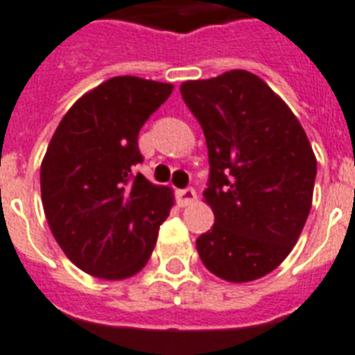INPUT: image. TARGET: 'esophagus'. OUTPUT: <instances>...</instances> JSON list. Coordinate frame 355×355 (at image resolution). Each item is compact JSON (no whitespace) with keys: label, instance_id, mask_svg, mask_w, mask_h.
<instances>
[{"label":"esophagus","instance_id":"1","mask_svg":"<svg viewBox=\"0 0 355 355\" xmlns=\"http://www.w3.org/2000/svg\"><path fill=\"white\" fill-rule=\"evenodd\" d=\"M177 199H178V205L180 206H189L191 202H195V200H197V193H195V189H191V188L178 189Z\"/></svg>","mask_w":355,"mask_h":355}]
</instances>
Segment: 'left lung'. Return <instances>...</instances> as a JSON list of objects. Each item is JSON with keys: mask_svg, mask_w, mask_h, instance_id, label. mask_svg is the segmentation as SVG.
<instances>
[{"mask_svg": "<svg viewBox=\"0 0 355 355\" xmlns=\"http://www.w3.org/2000/svg\"><path fill=\"white\" fill-rule=\"evenodd\" d=\"M180 94L210 158L202 195L216 223L197 252L223 280H258L287 258L306 225L317 175L311 144L291 108L250 71L186 80Z\"/></svg>", "mask_w": 355, "mask_h": 355, "instance_id": "obj_1", "label": "left lung"}]
</instances>
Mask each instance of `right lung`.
Returning <instances> with one entry per match:
<instances>
[{
  "mask_svg": "<svg viewBox=\"0 0 355 355\" xmlns=\"http://www.w3.org/2000/svg\"><path fill=\"white\" fill-rule=\"evenodd\" d=\"M173 85L112 77L75 101L58 123L40 166L42 205L53 236L80 270L125 280L149 261L175 205L132 166L138 134Z\"/></svg>",
  "mask_w": 355,
  "mask_h": 355,
  "instance_id": "1",
  "label": "right lung"
}]
</instances>
